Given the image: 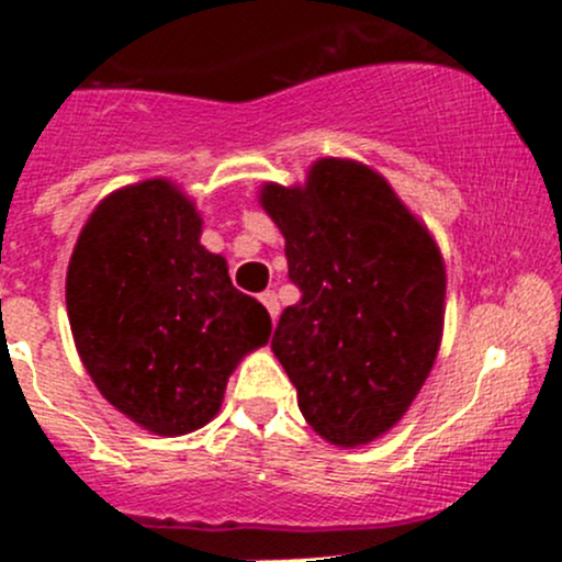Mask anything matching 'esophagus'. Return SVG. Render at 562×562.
<instances>
[{"label": "esophagus", "mask_w": 562, "mask_h": 562, "mask_svg": "<svg viewBox=\"0 0 562 562\" xmlns=\"http://www.w3.org/2000/svg\"><path fill=\"white\" fill-rule=\"evenodd\" d=\"M258 299H260V304L266 307V313L271 315V321H277V315H280V302H277V293L274 291H263Z\"/></svg>", "instance_id": "esophagus-1"}]
</instances>
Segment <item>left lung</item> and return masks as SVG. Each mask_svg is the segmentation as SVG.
Listing matches in <instances>:
<instances>
[{"mask_svg":"<svg viewBox=\"0 0 562 562\" xmlns=\"http://www.w3.org/2000/svg\"><path fill=\"white\" fill-rule=\"evenodd\" d=\"M260 203L302 291L271 337L299 411L328 443H370L400 422L435 364L443 258L389 181L359 162H315L307 184H266Z\"/></svg>","mask_w":562,"mask_h":562,"instance_id":"left-lung-1","label":"left lung"}]
</instances>
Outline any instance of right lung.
I'll list each match as a JSON object with an SVG mask.
<instances>
[{"label": "right lung", "instance_id": "right-lung-1", "mask_svg": "<svg viewBox=\"0 0 562 562\" xmlns=\"http://www.w3.org/2000/svg\"><path fill=\"white\" fill-rule=\"evenodd\" d=\"M198 239L195 206L168 181H140L94 209L67 269V315L94 386L166 438L212 422L241 356L271 334L263 304Z\"/></svg>", "mask_w": 562, "mask_h": 562}]
</instances>
